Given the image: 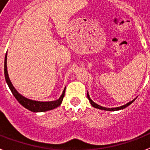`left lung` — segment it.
<instances>
[{"label": "left lung", "mask_w": 150, "mask_h": 150, "mask_svg": "<svg viewBox=\"0 0 150 150\" xmlns=\"http://www.w3.org/2000/svg\"><path fill=\"white\" fill-rule=\"evenodd\" d=\"M87 97H88V99H89L90 104H91L93 107H95V108H97V109L103 110H108V111H116V110H120L125 109V107H127L128 106H129V105H130L132 103L134 102V101H135V99H134V100H132V101H130V102H128V103H126V104L123 105V106H121V107H114V108H107V107H102V106H100V105H98L97 103H94L93 101V100L90 99V97H89V93H87Z\"/></svg>", "instance_id": "8db88e82"}]
</instances>
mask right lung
Returning a JSON list of instances; mask_svg holds the SVG:
<instances>
[{
	"label": "right lung",
	"mask_w": 150,
	"mask_h": 150,
	"mask_svg": "<svg viewBox=\"0 0 150 150\" xmlns=\"http://www.w3.org/2000/svg\"><path fill=\"white\" fill-rule=\"evenodd\" d=\"M4 77H5L6 82H7L9 89H11V91L15 97V99L18 101V103L22 106H23L25 108H26L32 112H45L54 109V108H56L61 105L64 96L65 89H64L63 93L61 94V96H60V98L58 100H54V101H46V102L36 101V100H29V99L25 98V96H22L15 89V87L13 86L12 83L11 82L9 76H8V70H7V54L5 55V58H4Z\"/></svg>",
	"instance_id": "add662e5"
}]
</instances>
